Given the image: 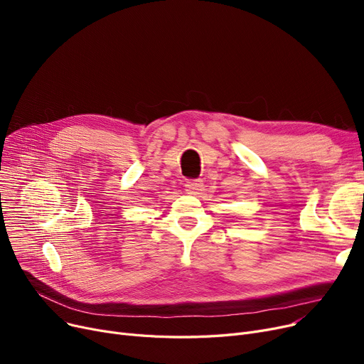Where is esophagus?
Returning <instances> with one entry per match:
<instances>
[{"instance_id": "obj_1", "label": "esophagus", "mask_w": 364, "mask_h": 364, "mask_svg": "<svg viewBox=\"0 0 364 364\" xmlns=\"http://www.w3.org/2000/svg\"><path fill=\"white\" fill-rule=\"evenodd\" d=\"M203 188V181L202 180H188L186 183V190L190 195H199Z\"/></svg>"}]
</instances>
